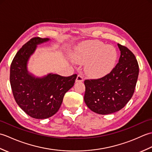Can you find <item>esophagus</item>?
<instances>
[{"label": "esophagus", "mask_w": 152, "mask_h": 152, "mask_svg": "<svg viewBox=\"0 0 152 152\" xmlns=\"http://www.w3.org/2000/svg\"><path fill=\"white\" fill-rule=\"evenodd\" d=\"M83 81V78L82 75H80V74H78V76H77V78L76 79V82H82Z\"/></svg>", "instance_id": "1"}]
</instances>
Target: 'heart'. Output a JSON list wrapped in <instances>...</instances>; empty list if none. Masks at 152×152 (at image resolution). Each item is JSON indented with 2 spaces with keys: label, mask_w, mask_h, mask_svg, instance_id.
Instances as JSON below:
<instances>
[{
  "label": "heart",
  "mask_w": 152,
  "mask_h": 152,
  "mask_svg": "<svg viewBox=\"0 0 152 152\" xmlns=\"http://www.w3.org/2000/svg\"><path fill=\"white\" fill-rule=\"evenodd\" d=\"M118 52L111 45L99 40H88L80 44L74 54L77 63H85V72L92 78H101L114 69Z\"/></svg>",
  "instance_id": "obj_1"
}]
</instances>
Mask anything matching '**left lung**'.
I'll return each mask as SVG.
<instances>
[{"label":"left lung","mask_w":152,"mask_h":152,"mask_svg":"<svg viewBox=\"0 0 152 152\" xmlns=\"http://www.w3.org/2000/svg\"><path fill=\"white\" fill-rule=\"evenodd\" d=\"M121 55L110 72L99 79L86 80L84 101L96 114L106 115L120 110L134 92L139 66L134 55L118 44Z\"/></svg>","instance_id":"obj_1"}]
</instances>
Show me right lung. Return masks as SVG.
Listing matches in <instances>:
<instances>
[{"instance_id":"1","label":"right lung","mask_w":152,"mask_h":152,"mask_svg":"<svg viewBox=\"0 0 152 152\" xmlns=\"http://www.w3.org/2000/svg\"><path fill=\"white\" fill-rule=\"evenodd\" d=\"M49 38L34 37L25 44L15 56L10 66V81L18 106L35 119H46L56 114L64 95L74 86L77 74L68 77L49 74L36 78L27 70V62L38 44Z\"/></svg>"}]
</instances>
